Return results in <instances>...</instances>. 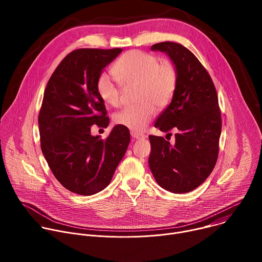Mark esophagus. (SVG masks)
<instances>
[{"label":"esophagus","mask_w":262,"mask_h":262,"mask_svg":"<svg viewBox=\"0 0 262 262\" xmlns=\"http://www.w3.org/2000/svg\"><path fill=\"white\" fill-rule=\"evenodd\" d=\"M130 135L134 139H137V140H143L146 138V136L144 134H140V133H136V132H130Z\"/></svg>","instance_id":"esophagus-1"}]
</instances>
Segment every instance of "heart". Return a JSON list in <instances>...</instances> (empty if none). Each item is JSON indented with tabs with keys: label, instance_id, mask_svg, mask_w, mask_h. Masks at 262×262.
<instances>
[{
	"label": "heart",
	"instance_id": "obj_1",
	"mask_svg": "<svg viewBox=\"0 0 262 262\" xmlns=\"http://www.w3.org/2000/svg\"><path fill=\"white\" fill-rule=\"evenodd\" d=\"M113 78L103 73L96 90L100 99L111 106L120 104L121 87L136 86V100L140 103L122 108L114 121L132 132H143L155 115L172 102L178 84V72L170 60L160 61L151 53L138 50L123 54L111 69Z\"/></svg>",
	"mask_w": 262,
	"mask_h": 262
}]
</instances>
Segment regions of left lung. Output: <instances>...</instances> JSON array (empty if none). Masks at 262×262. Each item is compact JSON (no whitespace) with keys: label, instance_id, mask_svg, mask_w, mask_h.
<instances>
[{"label":"left lung","instance_id":"8db88e82","mask_svg":"<svg viewBox=\"0 0 262 262\" xmlns=\"http://www.w3.org/2000/svg\"><path fill=\"white\" fill-rule=\"evenodd\" d=\"M151 50L170 57L178 84L172 102L155 123L167 136L174 130L175 142L149 136V167L163 189L188 193L204 182L217 160L222 129L217 94L209 73L190 50L172 41L154 45Z\"/></svg>","mask_w":262,"mask_h":262}]
</instances>
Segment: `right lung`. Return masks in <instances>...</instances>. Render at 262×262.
<instances>
[{
  "instance_id": "add662e5",
  "label": "right lung",
  "mask_w": 262,
  "mask_h": 262,
  "mask_svg": "<svg viewBox=\"0 0 262 262\" xmlns=\"http://www.w3.org/2000/svg\"><path fill=\"white\" fill-rule=\"evenodd\" d=\"M121 49H79L57 66L45 90L38 116L42 154L57 180L83 196L105 189L130 141L127 127L114 126L106 139L92 125L106 127L108 117L96 83Z\"/></svg>"
}]
</instances>
